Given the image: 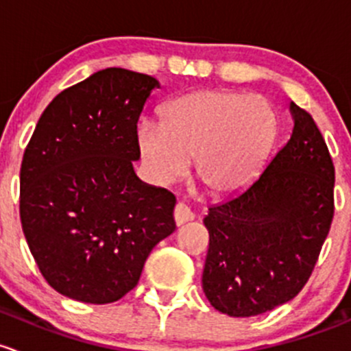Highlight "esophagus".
<instances>
[{
	"label": "esophagus",
	"mask_w": 351,
	"mask_h": 351,
	"mask_svg": "<svg viewBox=\"0 0 351 351\" xmlns=\"http://www.w3.org/2000/svg\"><path fill=\"white\" fill-rule=\"evenodd\" d=\"M174 219H176V225L180 226V225H184V223L194 219V215L186 204H182V202H177L176 209H174Z\"/></svg>",
	"instance_id": "obj_1"
}]
</instances>
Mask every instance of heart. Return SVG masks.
I'll return each instance as SVG.
<instances>
[{
	"mask_svg": "<svg viewBox=\"0 0 351 351\" xmlns=\"http://www.w3.org/2000/svg\"><path fill=\"white\" fill-rule=\"evenodd\" d=\"M277 117L258 96L228 89H201L172 99L162 123L138 128V147L152 179L165 184L187 171L201 187L225 193L255 174L274 145Z\"/></svg>",
	"mask_w": 351,
	"mask_h": 351,
	"instance_id": "heart-1",
	"label": "heart"
}]
</instances>
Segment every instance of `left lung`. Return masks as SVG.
I'll list each match as a JSON object with an SVG mask.
<instances>
[{"mask_svg":"<svg viewBox=\"0 0 351 351\" xmlns=\"http://www.w3.org/2000/svg\"><path fill=\"white\" fill-rule=\"evenodd\" d=\"M294 130L250 186L209 208L202 289L233 317L272 311L302 291L335 215V165L313 117L291 103Z\"/></svg>","mask_w":351,"mask_h":351,"instance_id":"obj_1","label":"left lung"}]
</instances>
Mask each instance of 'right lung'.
Returning <instances> with one entry per match:
<instances>
[{"label":"right lung","mask_w":351,"mask_h":351,"mask_svg":"<svg viewBox=\"0 0 351 351\" xmlns=\"http://www.w3.org/2000/svg\"><path fill=\"white\" fill-rule=\"evenodd\" d=\"M154 88L147 74L103 69L53 97L25 149L21 228L43 279L75 301L121 299L176 230L174 194L133 171Z\"/></svg>","instance_id":"obj_1"}]
</instances>
